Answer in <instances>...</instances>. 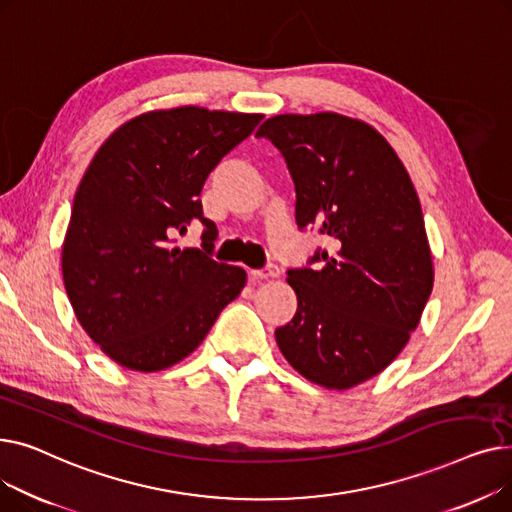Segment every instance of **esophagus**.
Masks as SVG:
<instances>
[{
    "label": "esophagus",
    "instance_id": "1",
    "mask_svg": "<svg viewBox=\"0 0 512 512\" xmlns=\"http://www.w3.org/2000/svg\"><path fill=\"white\" fill-rule=\"evenodd\" d=\"M249 276L253 280H272V278L280 276V270H278V265H267V267H263V270H251Z\"/></svg>",
    "mask_w": 512,
    "mask_h": 512
}]
</instances>
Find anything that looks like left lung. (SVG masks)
Segmentation results:
<instances>
[{
  "label": "left lung",
  "instance_id": "left-lung-1",
  "mask_svg": "<svg viewBox=\"0 0 512 512\" xmlns=\"http://www.w3.org/2000/svg\"><path fill=\"white\" fill-rule=\"evenodd\" d=\"M257 137L286 159L299 228L319 226L332 240V251L311 257L315 270H288L299 307L276 342L303 378L348 390L400 355L432 294L417 191L390 143L363 120L282 114Z\"/></svg>",
  "mask_w": 512,
  "mask_h": 512
}]
</instances>
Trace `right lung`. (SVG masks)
Listing matches in <instances>:
<instances>
[{"instance_id": "add662e5", "label": "right lung", "mask_w": 512, "mask_h": 512, "mask_svg": "<svg viewBox=\"0 0 512 512\" xmlns=\"http://www.w3.org/2000/svg\"><path fill=\"white\" fill-rule=\"evenodd\" d=\"M263 114L197 105L124 122L78 184L62 247V274L78 324L118 365L153 373L191 355L247 272L211 259L218 228L201 188ZM199 219L201 248L173 247Z\"/></svg>"}]
</instances>
